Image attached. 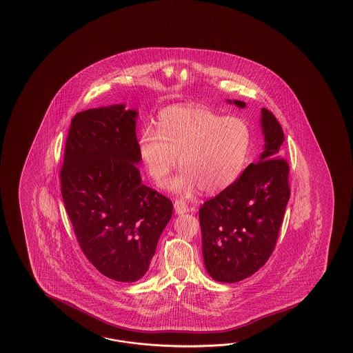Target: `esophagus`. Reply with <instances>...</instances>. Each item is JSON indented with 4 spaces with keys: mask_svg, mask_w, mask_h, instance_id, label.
Here are the masks:
<instances>
[{
    "mask_svg": "<svg viewBox=\"0 0 353 353\" xmlns=\"http://www.w3.org/2000/svg\"><path fill=\"white\" fill-rule=\"evenodd\" d=\"M174 210H175L178 214H183V213H187L188 210H189V207H188L187 203L184 202V201L178 199V201H175V203H174Z\"/></svg>",
    "mask_w": 353,
    "mask_h": 353,
    "instance_id": "34e87169",
    "label": "esophagus"
}]
</instances>
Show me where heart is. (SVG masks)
Instances as JSON below:
<instances>
[{"instance_id":"b5f03b06","label":"heart","mask_w":353,"mask_h":353,"mask_svg":"<svg viewBox=\"0 0 353 353\" xmlns=\"http://www.w3.org/2000/svg\"><path fill=\"white\" fill-rule=\"evenodd\" d=\"M252 141L248 120L201 105H176L160 113L155 130L139 139V154L151 180L164 185L176 164L183 169L169 188L180 194L217 193L240 175Z\"/></svg>"}]
</instances>
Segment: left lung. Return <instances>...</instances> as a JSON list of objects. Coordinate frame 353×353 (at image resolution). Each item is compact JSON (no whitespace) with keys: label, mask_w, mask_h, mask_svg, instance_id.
I'll use <instances>...</instances> for the list:
<instances>
[{"label":"left lung","mask_w":353,"mask_h":353,"mask_svg":"<svg viewBox=\"0 0 353 353\" xmlns=\"http://www.w3.org/2000/svg\"><path fill=\"white\" fill-rule=\"evenodd\" d=\"M261 112L265 148L259 161L199 208L204 265L222 283L248 278L269 260L290 198L283 128L268 108Z\"/></svg>","instance_id":"1"}]
</instances>
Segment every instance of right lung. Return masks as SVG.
Returning <instances> with one entry per match:
<instances>
[{"mask_svg":"<svg viewBox=\"0 0 353 353\" xmlns=\"http://www.w3.org/2000/svg\"><path fill=\"white\" fill-rule=\"evenodd\" d=\"M136 116L123 105L70 122L60 190L83 254L101 274L134 283L149 270L173 202L141 183Z\"/></svg>","mask_w":353,"mask_h":353,"instance_id":"right-lung-1","label":"right lung"}]
</instances>
